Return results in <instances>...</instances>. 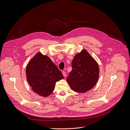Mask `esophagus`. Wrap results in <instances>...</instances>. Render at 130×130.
Wrapping results in <instances>:
<instances>
[{"label":"esophagus","mask_w":130,"mask_h":130,"mask_svg":"<svg viewBox=\"0 0 130 130\" xmlns=\"http://www.w3.org/2000/svg\"><path fill=\"white\" fill-rule=\"evenodd\" d=\"M62 75H63V76L64 77H66V75H67V74H66V72H64V71H62Z\"/></svg>","instance_id":"34e87169"}]
</instances>
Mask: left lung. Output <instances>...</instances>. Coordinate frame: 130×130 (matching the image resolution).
I'll list each match as a JSON object with an SVG mask.
<instances>
[{"label": "left lung", "instance_id": "8db88e82", "mask_svg": "<svg viewBox=\"0 0 130 130\" xmlns=\"http://www.w3.org/2000/svg\"><path fill=\"white\" fill-rule=\"evenodd\" d=\"M72 67L67 82L72 90L83 93L95 86L98 79L99 69L97 62L86 50H83L74 56Z\"/></svg>", "mask_w": 130, "mask_h": 130}]
</instances>
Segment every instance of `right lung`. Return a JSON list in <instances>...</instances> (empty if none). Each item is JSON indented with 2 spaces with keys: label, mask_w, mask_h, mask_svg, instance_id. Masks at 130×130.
Masks as SVG:
<instances>
[{
  "label": "right lung",
  "mask_w": 130,
  "mask_h": 130,
  "mask_svg": "<svg viewBox=\"0 0 130 130\" xmlns=\"http://www.w3.org/2000/svg\"><path fill=\"white\" fill-rule=\"evenodd\" d=\"M25 72L28 82L33 91L43 97L51 95L56 83L64 78L51 59L41 53H38L31 59Z\"/></svg>",
  "instance_id": "obj_1"
}]
</instances>
